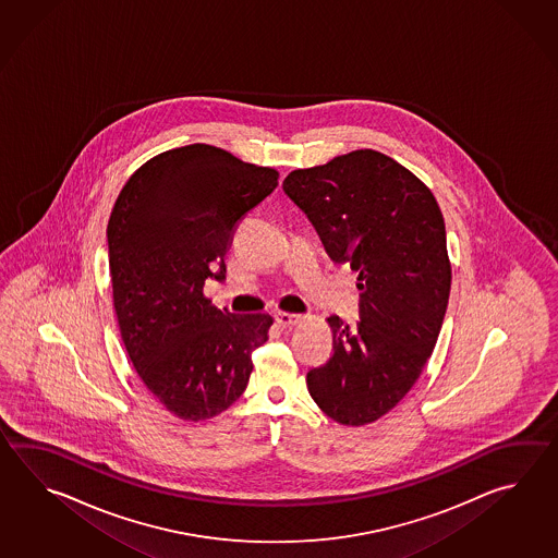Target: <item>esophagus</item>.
Here are the masks:
<instances>
[{"label": "esophagus", "instance_id": "1", "mask_svg": "<svg viewBox=\"0 0 558 558\" xmlns=\"http://www.w3.org/2000/svg\"><path fill=\"white\" fill-rule=\"evenodd\" d=\"M275 320H277L281 327H295L296 323H301V315L277 311V313H275Z\"/></svg>", "mask_w": 558, "mask_h": 558}]
</instances>
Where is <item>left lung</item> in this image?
Returning a JSON list of instances; mask_svg holds the SVG:
<instances>
[{
	"label": "left lung",
	"mask_w": 558,
	"mask_h": 558,
	"mask_svg": "<svg viewBox=\"0 0 558 558\" xmlns=\"http://www.w3.org/2000/svg\"><path fill=\"white\" fill-rule=\"evenodd\" d=\"M283 191L335 263L359 274L361 320L329 317L332 356L307 373L320 411L341 425L389 413L421 377L451 293L439 203L391 157L359 149L295 169Z\"/></svg>",
	"instance_id": "8db88e82"
}]
</instances>
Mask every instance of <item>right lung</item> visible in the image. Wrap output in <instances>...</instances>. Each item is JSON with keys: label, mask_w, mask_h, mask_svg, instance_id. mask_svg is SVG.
I'll return each mask as SVG.
<instances>
[{"label": "right lung", "mask_w": 558, "mask_h": 558, "mask_svg": "<svg viewBox=\"0 0 558 558\" xmlns=\"http://www.w3.org/2000/svg\"><path fill=\"white\" fill-rule=\"evenodd\" d=\"M279 173L193 143L140 167L107 226L109 274L121 339L143 385L169 413L205 421L238 401L269 313L238 315L203 295L223 279L243 215L274 193Z\"/></svg>", "instance_id": "add662e5"}]
</instances>
